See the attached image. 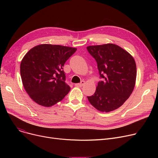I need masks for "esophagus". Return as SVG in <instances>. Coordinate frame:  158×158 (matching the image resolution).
<instances>
[{
  "label": "esophagus",
  "mask_w": 158,
  "mask_h": 158,
  "mask_svg": "<svg viewBox=\"0 0 158 158\" xmlns=\"http://www.w3.org/2000/svg\"><path fill=\"white\" fill-rule=\"evenodd\" d=\"M85 82L84 81H82L80 82V83H77V84L75 85V86H77V87H82V86H83V85H85Z\"/></svg>",
  "instance_id": "esophagus-1"
}]
</instances>
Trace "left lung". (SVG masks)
<instances>
[{"instance_id":"1","label":"left lung","mask_w":158,"mask_h":158,"mask_svg":"<svg viewBox=\"0 0 158 158\" xmlns=\"http://www.w3.org/2000/svg\"><path fill=\"white\" fill-rule=\"evenodd\" d=\"M87 50L97 63L100 78L95 92L88 96L89 102L102 112L118 108L134 89L136 66L134 58L125 50L112 44L88 46Z\"/></svg>"}]
</instances>
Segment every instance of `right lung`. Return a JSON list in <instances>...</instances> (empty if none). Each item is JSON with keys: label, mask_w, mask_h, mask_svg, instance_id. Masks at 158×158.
I'll return each mask as SVG.
<instances>
[{"label": "right lung", "mask_w": 158, "mask_h": 158, "mask_svg": "<svg viewBox=\"0 0 158 158\" xmlns=\"http://www.w3.org/2000/svg\"><path fill=\"white\" fill-rule=\"evenodd\" d=\"M77 48L42 44L31 48L20 64L23 87L39 105L50 107L63 100L70 92L63 70L65 62Z\"/></svg>", "instance_id": "1"}]
</instances>
